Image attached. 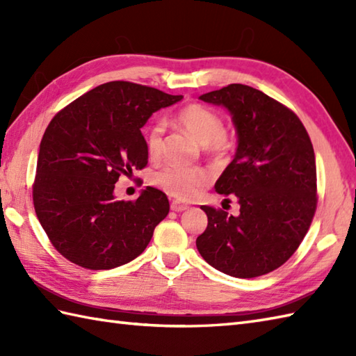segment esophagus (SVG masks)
<instances>
[{"label":"esophagus","mask_w":356,"mask_h":356,"mask_svg":"<svg viewBox=\"0 0 356 356\" xmlns=\"http://www.w3.org/2000/svg\"><path fill=\"white\" fill-rule=\"evenodd\" d=\"M188 208V205H185V203H182V202H179V200H172V203H171V209L172 211H176V213H182V211H186Z\"/></svg>","instance_id":"esophagus-1"}]
</instances>
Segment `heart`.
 I'll return each mask as SVG.
<instances>
[{
  "instance_id": "1",
  "label": "heart",
  "mask_w": 356,
  "mask_h": 356,
  "mask_svg": "<svg viewBox=\"0 0 356 356\" xmlns=\"http://www.w3.org/2000/svg\"><path fill=\"white\" fill-rule=\"evenodd\" d=\"M176 122L185 128L193 138L202 143L209 153L223 154L229 147L225 136V124L220 115L200 104H190L180 110ZM163 125L153 122L145 130L147 151L151 157H157L162 148ZM211 180L209 172L199 166L166 165L154 172L153 182L163 191L182 200H191L205 190Z\"/></svg>"
}]
</instances>
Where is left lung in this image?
<instances>
[{"instance_id":"8db88e82","label":"left lung","mask_w":356,"mask_h":356,"mask_svg":"<svg viewBox=\"0 0 356 356\" xmlns=\"http://www.w3.org/2000/svg\"><path fill=\"white\" fill-rule=\"evenodd\" d=\"M200 101L229 111L237 133L232 162L216 191L236 195L238 216L200 207L208 216L195 245L205 261L237 278L268 274L291 259L316 208V166L305 125L257 88L231 84Z\"/></svg>"}]
</instances>
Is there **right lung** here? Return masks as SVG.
<instances>
[{"label": "right lung", "mask_w": 356, "mask_h": 356, "mask_svg": "<svg viewBox=\"0 0 356 356\" xmlns=\"http://www.w3.org/2000/svg\"><path fill=\"white\" fill-rule=\"evenodd\" d=\"M184 96L133 82L102 84L67 105L45 130L36 163L33 205L51 245L87 269H113L148 246L170 202L153 186L138 200H116L119 176L148 162L140 128Z\"/></svg>", "instance_id": "add662e5"}]
</instances>
